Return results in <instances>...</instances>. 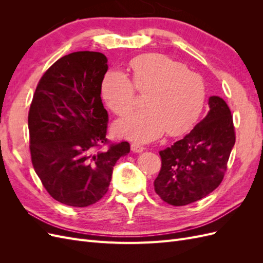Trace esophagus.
<instances>
[{"label": "esophagus", "instance_id": "34e87169", "mask_svg": "<svg viewBox=\"0 0 263 263\" xmlns=\"http://www.w3.org/2000/svg\"><path fill=\"white\" fill-rule=\"evenodd\" d=\"M130 148H132V151L133 153H142V151L145 150V148L142 147V146H140V145H138V144H132V146H130Z\"/></svg>", "mask_w": 263, "mask_h": 263}]
</instances>
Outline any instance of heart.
I'll return each instance as SVG.
<instances>
[{
	"label": "heart",
	"mask_w": 263,
	"mask_h": 263,
	"mask_svg": "<svg viewBox=\"0 0 263 263\" xmlns=\"http://www.w3.org/2000/svg\"><path fill=\"white\" fill-rule=\"evenodd\" d=\"M130 78L123 71L110 70L101 85L102 99L115 114L132 108L135 89L145 93V109L133 110L116 121L118 137L149 142L166 130L178 136L192 128L204 107L206 90L200 74L164 54L149 53L129 63Z\"/></svg>",
	"instance_id": "b5f03b06"
}]
</instances>
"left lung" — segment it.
<instances>
[{
    "label": "left lung",
    "instance_id": "obj_1",
    "mask_svg": "<svg viewBox=\"0 0 263 263\" xmlns=\"http://www.w3.org/2000/svg\"><path fill=\"white\" fill-rule=\"evenodd\" d=\"M210 110L186 136L161 150L156 193L173 206L194 203L216 189L235 145L233 116L219 97L209 99Z\"/></svg>",
    "mask_w": 263,
    "mask_h": 263
}]
</instances>
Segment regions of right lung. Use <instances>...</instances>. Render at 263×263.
I'll use <instances>...</instances> for the list:
<instances>
[{
	"label": "right lung",
	"mask_w": 263,
	"mask_h": 263,
	"mask_svg": "<svg viewBox=\"0 0 263 263\" xmlns=\"http://www.w3.org/2000/svg\"><path fill=\"white\" fill-rule=\"evenodd\" d=\"M108 69L101 52L77 51L55 61L39 81L28 113L35 172L55 201L86 208L107 192L127 141L107 144L101 85Z\"/></svg>",
	"instance_id": "add662e5"
}]
</instances>
